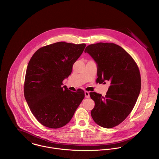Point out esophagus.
I'll use <instances>...</instances> for the list:
<instances>
[{
    "label": "esophagus",
    "instance_id": "obj_1",
    "mask_svg": "<svg viewBox=\"0 0 159 159\" xmlns=\"http://www.w3.org/2000/svg\"><path fill=\"white\" fill-rule=\"evenodd\" d=\"M84 93H85V97H86V98H89V97H90V93H89V92H88V91H85V92H84Z\"/></svg>",
    "mask_w": 159,
    "mask_h": 159
}]
</instances>
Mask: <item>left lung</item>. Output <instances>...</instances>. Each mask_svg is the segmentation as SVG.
Instances as JSON below:
<instances>
[{
  "instance_id": "obj_1",
  "label": "left lung",
  "mask_w": 159,
  "mask_h": 159,
  "mask_svg": "<svg viewBox=\"0 0 159 159\" xmlns=\"http://www.w3.org/2000/svg\"><path fill=\"white\" fill-rule=\"evenodd\" d=\"M84 52L97 65V82L110 83L105 97L90 92L95 102L92 117L97 125L112 128L127 118L137 102L141 88L139 68L122 47L113 43L91 44Z\"/></svg>"
}]
</instances>
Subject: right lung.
<instances>
[{"mask_svg":"<svg viewBox=\"0 0 159 159\" xmlns=\"http://www.w3.org/2000/svg\"><path fill=\"white\" fill-rule=\"evenodd\" d=\"M85 46L56 42L39 48L30 59L24 96L32 114L42 125L52 129L66 125L84 99L83 90L74 92L62 85Z\"/></svg>","mask_w":159,"mask_h":159,"instance_id":"add662e5","label":"right lung"}]
</instances>
